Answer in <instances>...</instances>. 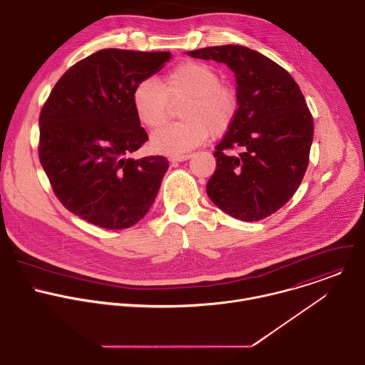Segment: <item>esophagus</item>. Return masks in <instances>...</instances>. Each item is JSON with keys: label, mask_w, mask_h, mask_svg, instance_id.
Masks as SVG:
<instances>
[{"label": "esophagus", "mask_w": 365, "mask_h": 365, "mask_svg": "<svg viewBox=\"0 0 365 365\" xmlns=\"http://www.w3.org/2000/svg\"><path fill=\"white\" fill-rule=\"evenodd\" d=\"M190 159V154H182V155H170L169 160L172 163H178V162H185V160H189Z\"/></svg>", "instance_id": "obj_1"}]
</instances>
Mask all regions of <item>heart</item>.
Wrapping results in <instances>:
<instances>
[{
  "mask_svg": "<svg viewBox=\"0 0 365 365\" xmlns=\"http://www.w3.org/2000/svg\"><path fill=\"white\" fill-rule=\"evenodd\" d=\"M185 103L183 120L153 133L150 145L162 154H182L203 144L210 134L224 135L238 113L237 92L222 85L221 73L207 63L182 62L168 75L166 85L155 78L143 79L133 92L134 111L147 128L166 123L173 103Z\"/></svg>",
  "mask_w": 365,
  "mask_h": 365,
  "instance_id": "heart-1",
  "label": "heart"
}]
</instances>
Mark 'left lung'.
<instances>
[{
	"mask_svg": "<svg viewBox=\"0 0 365 365\" xmlns=\"http://www.w3.org/2000/svg\"><path fill=\"white\" fill-rule=\"evenodd\" d=\"M225 63L237 81L238 113L215 147L217 169L206 193L225 214L247 222L270 217L294 195L309 165L314 118L280 65L245 46L187 51ZM232 149H240L234 155Z\"/></svg>",
	"mask_w": 365,
	"mask_h": 365,
	"instance_id": "left-lung-1",
	"label": "left lung"
}]
</instances>
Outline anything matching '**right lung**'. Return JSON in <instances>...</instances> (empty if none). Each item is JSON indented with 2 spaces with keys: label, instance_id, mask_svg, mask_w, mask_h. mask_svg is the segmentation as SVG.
<instances>
[{
  "label": "right lung",
  "instance_id": "add662e5",
  "mask_svg": "<svg viewBox=\"0 0 365 365\" xmlns=\"http://www.w3.org/2000/svg\"><path fill=\"white\" fill-rule=\"evenodd\" d=\"M170 51L102 48L73 65L41 108L40 163L68 211L107 230L135 225L150 210L169 162L130 159L147 140L133 92Z\"/></svg>",
  "mask_w": 365,
  "mask_h": 365
}]
</instances>
